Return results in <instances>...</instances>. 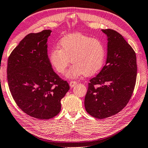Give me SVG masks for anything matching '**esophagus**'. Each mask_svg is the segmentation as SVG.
Segmentation results:
<instances>
[{
	"instance_id": "esophagus-1",
	"label": "esophagus",
	"mask_w": 148,
	"mask_h": 148,
	"mask_svg": "<svg viewBox=\"0 0 148 148\" xmlns=\"http://www.w3.org/2000/svg\"><path fill=\"white\" fill-rule=\"evenodd\" d=\"M76 84H77V82L75 81H71V82H69V85H70V86H71V88H73L74 86H75V85H76Z\"/></svg>"
}]
</instances>
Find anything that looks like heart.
Wrapping results in <instances>:
<instances>
[{"label":"heart","mask_w":148,"mask_h":148,"mask_svg":"<svg viewBox=\"0 0 148 148\" xmlns=\"http://www.w3.org/2000/svg\"><path fill=\"white\" fill-rule=\"evenodd\" d=\"M58 48L50 51L49 59L57 73L64 74L70 63L74 64L67 73L69 78L85 74L90 76L101 69L103 65L105 50L100 40L80 33L70 34L63 37Z\"/></svg>","instance_id":"heart-1"}]
</instances>
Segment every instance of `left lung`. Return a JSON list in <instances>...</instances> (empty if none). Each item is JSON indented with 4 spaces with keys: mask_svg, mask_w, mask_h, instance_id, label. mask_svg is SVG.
Returning <instances> with one entry per match:
<instances>
[{
    "mask_svg": "<svg viewBox=\"0 0 148 148\" xmlns=\"http://www.w3.org/2000/svg\"><path fill=\"white\" fill-rule=\"evenodd\" d=\"M101 31L108 37L106 64L90 80L84 98L86 110L99 119L116 114L128 103L137 70L135 51L121 34L111 29Z\"/></svg>",
    "mask_w": 148,
    "mask_h": 148,
    "instance_id": "obj_1",
    "label": "left lung"
}]
</instances>
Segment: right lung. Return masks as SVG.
Wrapping results in <instances>:
<instances>
[{
  "instance_id": "1",
  "label": "right lung",
  "mask_w": 148,
  "mask_h": 148,
  "mask_svg": "<svg viewBox=\"0 0 148 148\" xmlns=\"http://www.w3.org/2000/svg\"><path fill=\"white\" fill-rule=\"evenodd\" d=\"M51 32L26 35L10 54L7 68L9 90L17 105L27 115L42 120L58 114L61 99L70 89L51 67L47 44Z\"/></svg>"
}]
</instances>
